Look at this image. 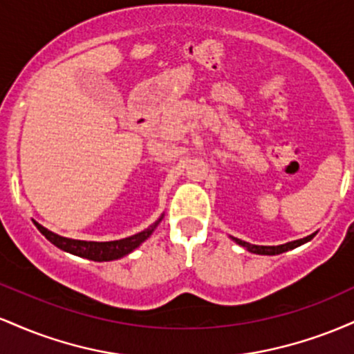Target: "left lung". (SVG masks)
I'll list each match as a JSON object with an SVG mask.
<instances>
[{"label": "left lung", "instance_id": "8db88e82", "mask_svg": "<svg viewBox=\"0 0 354 354\" xmlns=\"http://www.w3.org/2000/svg\"><path fill=\"white\" fill-rule=\"evenodd\" d=\"M316 236V233L310 234V236L306 238H301V239H296V241H290V243H284V245H278V246H258V245H251V243H246L243 241V239H238V238H233L230 236L231 239H233L234 243L239 246L245 248L246 251H250V253H254V254H265V256H274V254H281V253H286V251L290 250H295V248L304 245V243L311 241L313 238Z\"/></svg>", "mask_w": 354, "mask_h": 354}]
</instances>
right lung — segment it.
<instances>
[{
  "label": "right lung",
  "instance_id": "add662e5",
  "mask_svg": "<svg viewBox=\"0 0 354 354\" xmlns=\"http://www.w3.org/2000/svg\"><path fill=\"white\" fill-rule=\"evenodd\" d=\"M163 216L165 214H161L160 219H158L156 223H153L149 228L140 231V233L133 234V236L116 239V241H81V239L59 236V234L46 230L44 226H41L36 221L35 225L48 241L53 243L55 246H58L59 250L66 251V253L80 256V258L91 259V261H113V259H120L123 258V256L129 254L131 251H135L141 243H145L146 239L151 236L153 231L156 230V226L160 225Z\"/></svg>",
  "mask_w": 354,
  "mask_h": 354
}]
</instances>
